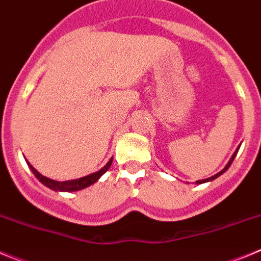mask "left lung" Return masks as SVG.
<instances>
[{
    "instance_id": "8db88e82",
    "label": "left lung",
    "mask_w": 261,
    "mask_h": 261,
    "mask_svg": "<svg viewBox=\"0 0 261 261\" xmlns=\"http://www.w3.org/2000/svg\"><path fill=\"white\" fill-rule=\"evenodd\" d=\"M239 147H241V145H239V146L237 147V150L234 151V154H232V155H231V158H230V161H229V162H227V165H226L225 167H223L220 172H217L216 175H213V176L208 177V179H202V180H197V181H196V184H202V183H206V181H212V180H214V179H217V177H218V176H221V175H222L223 172L227 171V168L230 167V165H231L232 161H234V158H235V156H237V154H238Z\"/></svg>"
}]
</instances>
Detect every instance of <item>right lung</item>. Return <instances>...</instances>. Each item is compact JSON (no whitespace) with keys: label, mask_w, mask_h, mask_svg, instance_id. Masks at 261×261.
<instances>
[{"label":"right lung","mask_w":261,"mask_h":261,"mask_svg":"<svg viewBox=\"0 0 261 261\" xmlns=\"http://www.w3.org/2000/svg\"><path fill=\"white\" fill-rule=\"evenodd\" d=\"M27 165H29V167H30V170L32 171V174L35 175L39 180H40V183H43L45 187L50 188V190L56 191V192H74V191H81V190H84V188H87V187H90L91 184L95 183V181H98L99 179H100V176H102L103 174H106V172L110 170L111 165H112V158H111L110 161L106 163L105 167L100 168L99 171L93 172V174L87 175V176L80 177V179H74V180H66V181L53 180V179H49V177L44 176V175H41L40 172L36 171L35 168L32 167L29 162H27Z\"/></svg>","instance_id":"obj_1"}]
</instances>
